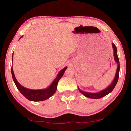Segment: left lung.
I'll return each instance as SVG.
<instances>
[{
    "label": "left lung",
    "instance_id": "8db88e82",
    "mask_svg": "<svg viewBox=\"0 0 131 131\" xmlns=\"http://www.w3.org/2000/svg\"><path fill=\"white\" fill-rule=\"evenodd\" d=\"M112 47L113 49V55H114V59H115V62L116 63L118 64V67H117L116 70V73L115 77L114 78L113 82L111 83V84L109 85L108 88H105V89L102 90L101 91L95 93H91V92H87L83 91L82 90L78 88V90L82 94H83L85 97H88V98H91V99H100L102 97H105L106 95L112 92L113 89L115 88V87L116 85L117 82H118V78H119V69H120V65H119V58L118 57V53H117V49L115 45V43H112Z\"/></svg>",
    "mask_w": 131,
    "mask_h": 131
}]
</instances>
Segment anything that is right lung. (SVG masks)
<instances>
[{
    "label": "right lung",
    "mask_w": 131,
    "mask_h": 131,
    "mask_svg": "<svg viewBox=\"0 0 131 131\" xmlns=\"http://www.w3.org/2000/svg\"><path fill=\"white\" fill-rule=\"evenodd\" d=\"M23 36L21 37L20 39ZM13 57V55H12V61ZM67 67H64L63 69H62V70L58 73V74H57V77L55 78V79H54L53 82H52L48 88H47L46 89H42L37 90L29 89L24 88V87L22 86V85L18 82V81L16 80L15 76L14 73H13L12 67L11 68V71L13 80L14 81L15 84L16 88H18V89L19 90V92L21 93L23 95L25 96L27 99H28L29 100H31V101L38 102L43 101V100L49 99L50 97H52V96L55 94V92H56L57 90V84H58V81H59L60 79H61V78L62 77V76L63 75L64 73L65 72L66 70H67Z\"/></svg>",
    "instance_id": "obj_1"
}]
</instances>
